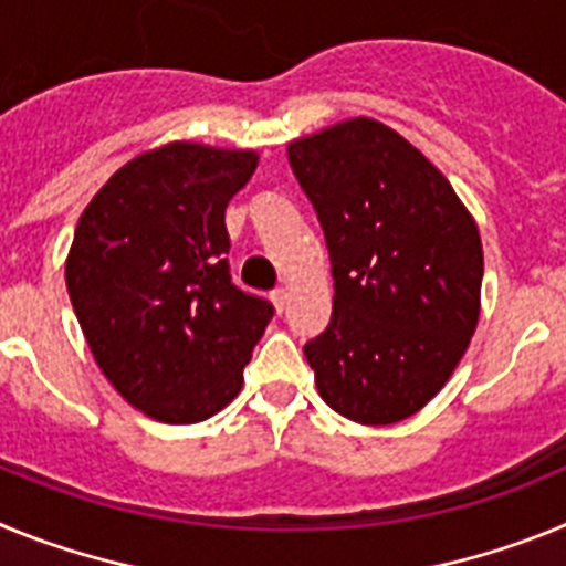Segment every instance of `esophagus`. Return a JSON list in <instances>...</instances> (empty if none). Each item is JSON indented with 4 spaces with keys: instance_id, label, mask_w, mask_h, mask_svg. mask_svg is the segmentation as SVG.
Returning <instances> with one entry per match:
<instances>
[{
    "instance_id": "obj_1",
    "label": "esophagus",
    "mask_w": 566,
    "mask_h": 566,
    "mask_svg": "<svg viewBox=\"0 0 566 566\" xmlns=\"http://www.w3.org/2000/svg\"><path fill=\"white\" fill-rule=\"evenodd\" d=\"M289 303V292L286 289H277V292H272V306L277 308V312H283Z\"/></svg>"
}]
</instances>
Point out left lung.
<instances>
[{
  "instance_id": "obj_1",
  "label": "left lung",
  "mask_w": 566,
  "mask_h": 566,
  "mask_svg": "<svg viewBox=\"0 0 566 566\" xmlns=\"http://www.w3.org/2000/svg\"><path fill=\"white\" fill-rule=\"evenodd\" d=\"M286 153L332 258V323L303 348L319 397L352 422H402L442 391L476 332V221L451 181L377 118L332 124Z\"/></svg>"
}]
</instances>
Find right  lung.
I'll return each mask as SVG.
<instances>
[{"label":"right lung","mask_w":566,"mask_h":566,"mask_svg":"<svg viewBox=\"0 0 566 566\" xmlns=\"http://www.w3.org/2000/svg\"><path fill=\"white\" fill-rule=\"evenodd\" d=\"M258 158L169 142L115 169L78 218L64 263L78 326L109 385L158 422L227 408L272 319L223 258V212Z\"/></svg>","instance_id":"obj_1"}]
</instances>
